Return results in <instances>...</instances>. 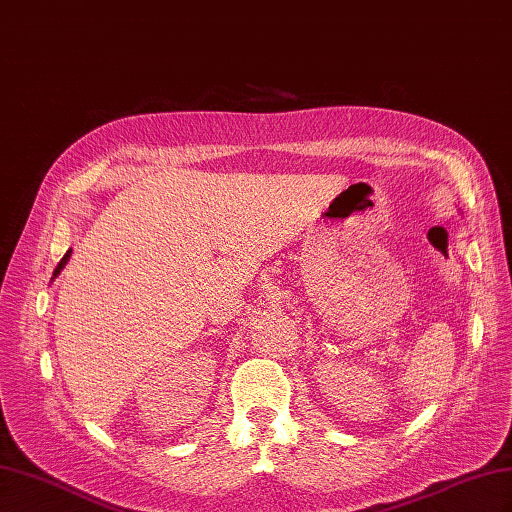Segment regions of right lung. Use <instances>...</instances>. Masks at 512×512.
I'll return each mask as SVG.
<instances>
[{"instance_id": "1", "label": "right lung", "mask_w": 512, "mask_h": 512, "mask_svg": "<svg viewBox=\"0 0 512 512\" xmlns=\"http://www.w3.org/2000/svg\"><path fill=\"white\" fill-rule=\"evenodd\" d=\"M70 252H72V250H68V252H66V256H64V258H61V260H59V265H57V269H55V273H53V277H57V275H59V273H61V269H64V267H66V265H68V260H70ZM51 282H53V280H51Z\"/></svg>"}]
</instances>
